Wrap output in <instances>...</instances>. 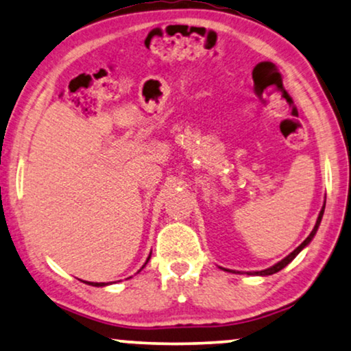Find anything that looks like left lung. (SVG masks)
Instances as JSON below:
<instances>
[{"mask_svg":"<svg viewBox=\"0 0 351 351\" xmlns=\"http://www.w3.org/2000/svg\"><path fill=\"white\" fill-rule=\"evenodd\" d=\"M324 207H326V205H322V208H321V212H319V217H317V219H316V224H315V228H313V231L310 232V236H308L306 239L303 241L302 244L298 245L297 249L292 252V254H289V255L286 256V258L281 260V261H279V263H276L274 266H271V268H268V269H263V271H255L254 274H256V276H269V274H274V273H278V271H281L282 268H286V266H287L289 263H291V261H292L293 258H295V256H297L298 254H300V252H302L303 249H305V247H306L308 244H310L313 237H315L316 231H317V228H319V223H321V219H322V215H324Z\"/></svg>","mask_w":351,"mask_h":351,"instance_id":"8db88e82","label":"left lung"}]
</instances>
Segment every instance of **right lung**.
Wrapping results in <instances>:
<instances>
[{
	"mask_svg": "<svg viewBox=\"0 0 351 351\" xmlns=\"http://www.w3.org/2000/svg\"><path fill=\"white\" fill-rule=\"evenodd\" d=\"M149 258H151V255H149ZM149 258H147V261H149ZM146 261V263H147ZM146 263H144V266H146ZM90 286H96V287H99V286H106L104 282H90Z\"/></svg>",
	"mask_w": 351,
	"mask_h": 351,
	"instance_id": "obj_1",
	"label": "right lung"
}]
</instances>
